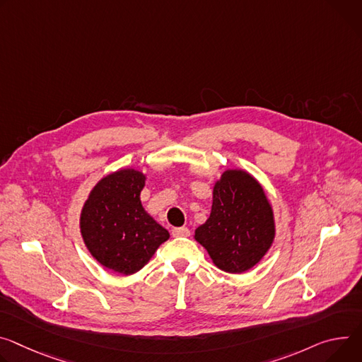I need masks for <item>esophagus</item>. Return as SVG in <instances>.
Instances as JSON below:
<instances>
[{"instance_id":"esophagus-1","label":"esophagus","mask_w":362,"mask_h":362,"mask_svg":"<svg viewBox=\"0 0 362 362\" xmlns=\"http://www.w3.org/2000/svg\"><path fill=\"white\" fill-rule=\"evenodd\" d=\"M172 235L173 237H189L190 235V229L187 226H179L172 229Z\"/></svg>"}]
</instances>
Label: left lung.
Here are the masks:
<instances>
[{"mask_svg": "<svg viewBox=\"0 0 362 362\" xmlns=\"http://www.w3.org/2000/svg\"><path fill=\"white\" fill-rule=\"evenodd\" d=\"M194 238L226 273L254 267L274 240L273 209L261 185L243 170H226L214 187L211 215Z\"/></svg>", "mask_w": 362, "mask_h": 362, "instance_id": "8db88e82", "label": "left lung"}]
</instances>
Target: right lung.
<instances>
[{"instance_id":"right-lung-1","label":"right lung","mask_w":362,"mask_h":362,"mask_svg":"<svg viewBox=\"0 0 362 362\" xmlns=\"http://www.w3.org/2000/svg\"><path fill=\"white\" fill-rule=\"evenodd\" d=\"M146 176L134 169L108 175L92 189L81 214V233L93 258L119 274L141 270L169 231L143 208Z\"/></svg>"}]
</instances>
